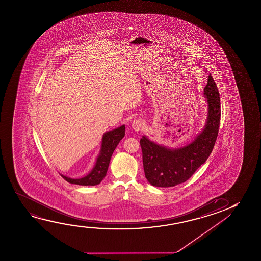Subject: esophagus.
<instances>
[{
  "mask_svg": "<svg viewBox=\"0 0 261 261\" xmlns=\"http://www.w3.org/2000/svg\"><path fill=\"white\" fill-rule=\"evenodd\" d=\"M144 127H145V123L143 119H136L132 123V128L136 132L143 130Z\"/></svg>",
  "mask_w": 261,
  "mask_h": 261,
  "instance_id": "1",
  "label": "esophagus"
}]
</instances>
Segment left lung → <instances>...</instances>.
Wrapping results in <instances>:
<instances>
[{"label": "left lung", "mask_w": 261, "mask_h": 261, "mask_svg": "<svg viewBox=\"0 0 261 261\" xmlns=\"http://www.w3.org/2000/svg\"><path fill=\"white\" fill-rule=\"evenodd\" d=\"M204 95L208 105L207 124L193 143L170 150L150 142L145 136L140 140L144 174L150 185L172 187L185 182L210 157L218 137L221 118L220 97L211 75L204 87Z\"/></svg>", "instance_id": "left-lung-1"}]
</instances>
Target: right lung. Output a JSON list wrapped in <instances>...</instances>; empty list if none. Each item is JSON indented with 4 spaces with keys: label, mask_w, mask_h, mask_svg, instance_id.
<instances>
[{
    "label": "right lung",
    "mask_w": 261,
    "mask_h": 261,
    "mask_svg": "<svg viewBox=\"0 0 261 261\" xmlns=\"http://www.w3.org/2000/svg\"><path fill=\"white\" fill-rule=\"evenodd\" d=\"M125 136V125L105 133L102 137L101 150L97 158L96 164L88 175L79 179H73L61 175L67 182L79 186H96L99 185L107 174L108 168L116 147L118 146L120 140Z\"/></svg>",
    "instance_id": "obj_1"
}]
</instances>
